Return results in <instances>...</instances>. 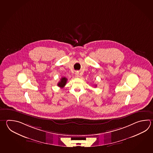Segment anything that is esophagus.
Here are the masks:
<instances>
[{
	"label": "esophagus",
	"instance_id": "1",
	"mask_svg": "<svg viewBox=\"0 0 153 153\" xmlns=\"http://www.w3.org/2000/svg\"><path fill=\"white\" fill-rule=\"evenodd\" d=\"M76 76L77 77H79V74H76Z\"/></svg>",
	"mask_w": 153,
	"mask_h": 153
}]
</instances>
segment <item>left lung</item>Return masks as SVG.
<instances>
[{
  "mask_svg": "<svg viewBox=\"0 0 153 153\" xmlns=\"http://www.w3.org/2000/svg\"><path fill=\"white\" fill-rule=\"evenodd\" d=\"M95 86H96V85H95Z\"/></svg>",
  "mask_w": 153,
  "mask_h": 153,
  "instance_id": "1",
  "label": "left lung"
}]
</instances>
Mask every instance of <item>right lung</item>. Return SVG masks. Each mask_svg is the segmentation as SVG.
<instances>
[{
    "mask_svg": "<svg viewBox=\"0 0 153 153\" xmlns=\"http://www.w3.org/2000/svg\"><path fill=\"white\" fill-rule=\"evenodd\" d=\"M67 80H68V79L66 77H62L60 79V81L58 82V83L57 84L58 86L60 88H61L64 87V86L66 84Z\"/></svg>",
    "mask_w": 153,
    "mask_h": 153,
    "instance_id": "add662e5",
    "label": "right lung"
}]
</instances>
